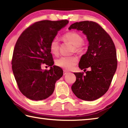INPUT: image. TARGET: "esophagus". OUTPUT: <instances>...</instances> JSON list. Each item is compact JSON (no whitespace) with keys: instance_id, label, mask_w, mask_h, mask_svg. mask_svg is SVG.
Wrapping results in <instances>:
<instances>
[{"instance_id":"obj_1","label":"esophagus","mask_w":128,"mask_h":128,"mask_svg":"<svg viewBox=\"0 0 128 128\" xmlns=\"http://www.w3.org/2000/svg\"><path fill=\"white\" fill-rule=\"evenodd\" d=\"M69 72H68V71L67 70H64V71H63V74L64 75H66V74L67 73H68Z\"/></svg>"}]
</instances>
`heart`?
I'll return each instance as SVG.
<instances>
[{
	"label": "heart",
	"instance_id": "b5f03b06",
	"mask_svg": "<svg viewBox=\"0 0 128 128\" xmlns=\"http://www.w3.org/2000/svg\"><path fill=\"white\" fill-rule=\"evenodd\" d=\"M62 38L64 41L70 42L73 45V50L77 52H82L84 50V38L81 34L76 32H69L64 34ZM50 50L54 55H58L59 51V43L56 39H53L50 43ZM78 62V58L76 56H62L55 60L57 66L66 70L73 68Z\"/></svg>",
	"mask_w": 128,
	"mask_h": 128
}]
</instances>
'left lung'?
<instances>
[{
    "label": "left lung",
    "instance_id": "obj_1",
    "mask_svg": "<svg viewBox=\"0 0 128 128\" xmlns=\"http://www.w3.org/2000/svg\"><path fill=\"white\" fill-rule=\"evenodd\" d=\"M81 30L88 41V51L79 62L86 72L74 73L76 80L72 90L77 98L84 100H96L109 89L115 73L118 60L115 46L111 36L98 23L92 21L75 22L69 29Z\"/></svg>",
    "mask_w": 128,
    "mask_h": 128
}]
</instances>
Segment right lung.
Instances as JSON below:
<instances>
[{"instance_id":"obj_1","label":"right lung","mask_w":128,"mask_h":128,"mask_svg":"<svg viewBox=\"0 0 128 128\" xmlns=\"http://www.w3.org/2000/svg\"><path fill=\"white\" fill-rule=\"evenodd\" d=\"M68 21L43 20L30 25L15 44L12 68L19 90L31 100H41L52 94L55 83L63 74L59 66H54L50 43ZM43 64L50 66L43 71Z\"/></svg>"}]
</instances>
